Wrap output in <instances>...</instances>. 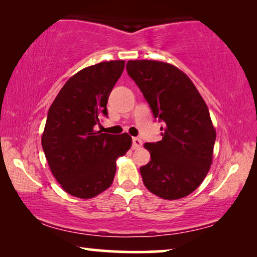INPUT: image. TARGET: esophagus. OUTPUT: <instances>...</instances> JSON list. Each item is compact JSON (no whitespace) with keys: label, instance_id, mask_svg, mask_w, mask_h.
Returning a JSON list of instances; mask_svg holds the SVG:
<instances>
[{"label":"esophagus","instance_id":"34e87169","mask_svg":"<svg viewBox=\"0 0 257 257\" xmlns=\"http://www.w3.org/2000/svg\"><path fill=\"white\" fill-rule=\"evenodd\" d=\"M143 145V142H142V139H139V138H132V147L135 150H137V149H139L140 146Z\"/></svg>","mask_w":257,"mask_h":257}]
</instances>
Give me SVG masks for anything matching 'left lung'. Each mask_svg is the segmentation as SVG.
<instances>
[{"label":"left lung","mask_w":257,"mask_h":257,"mask_svg":"<svg viewBox=\"0 0 257 257\" xmlns=\"http://www.w3.org/2000/svg\"><path fill=\"white\" fill-rule=\"evenodd\" d=\"M128 76L164 122L161 140L146 143L151 160L140 167L144 185L163 199L191 194L208 173L216 139L208 107L192 80L174 65L128 61Z\"/></svg>","instance_id":"left-lung-1"}]
</instances>
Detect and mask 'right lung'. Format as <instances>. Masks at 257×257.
Wrapping results in <instances>:
<instances>
[{"mask_svg":"<svg viewBox=\"0 0 257 257\" xmlns=\"http://www.w3.org/2000/svg\"><path fill=\"white\" fill-rule=\"evenodd\" d=\"M124 61L87 66L62 87L48 111L42 147L63 189L80 199L93 198L108 188L115 160L131 147L127 133L96 131L107 117V99L124 70Z\"/></svg>","mask_w":257,"mask_h":257,"instance_id":"obj_1","label":"right lung"}]
</instances>
